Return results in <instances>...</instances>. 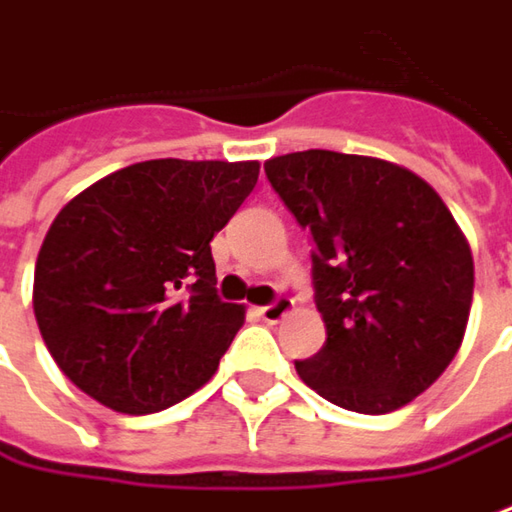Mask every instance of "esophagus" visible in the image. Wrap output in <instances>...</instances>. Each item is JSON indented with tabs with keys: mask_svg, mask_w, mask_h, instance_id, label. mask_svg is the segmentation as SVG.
<instances>
[{
	"mask_svg": "<svg viewBox=\"0 0 512 512\" xmlns=\"http://www.w3.org/2000/svg\"><path fill=\"white\" fill-rule=\"evenodd\" d=\"M290 310H293V298L279 296L276 301H270L267 307H262L259 315H262V321H267V324H279L281 318H284Z\"/></svg>",
	"mask_w": 512,
	"mask_h": 512,
	"instance_id": "1",
	"label": "esophagus"
}]
</instances>
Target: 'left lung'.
I'll list each match as a JSON object with an SVG mask.
<instances>
[{
    "mask_svg": "<svg viewBox=\"0 0 512 512\" xmlns=\"http://www.w3.org/2000/svg\"><path fill=\"white\" fill-rule=\"evenodd\" d=\"M264 174L310 233L327 324L301 380L335 406L386 414L448 369L468 327L473 256L451 211L406 168L360 154L293 152Z\"/></svg>",
    "mask_w": 512,
    "mask_h": 512,
    "instance_id": "1",
    "label": "left lung"
}]
</instances>
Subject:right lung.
Returning <instances> with one entry per match:
<instances>
[{"mask_svg": "<svg viewBox=\"0 0 512 512\" xmlns=\"http://www.w3.org/2000/svg\"><path fill=\"white\" fill-rule=\"evenodd\" d=\"M256 180V160H146L58 211L36 259L33 312L81 392L120 414H154L211 380L245 321L216 296L211 239Z\"/></svg>", "mask_w": 512, "mask_h": 512, "instance_id": "right-lung-1", "label": "right lung"}]
</instances>
